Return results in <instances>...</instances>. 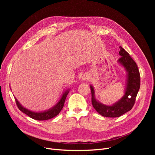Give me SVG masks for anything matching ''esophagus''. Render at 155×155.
<instances>
[{
  "label": "esophagus",
  "mask_w": 155,
  "mask_h": 155,
  "mask_svg": "<svg viewBox=\"0 0 155 155\" xmlns=\"http://www.w3.org/2000/svg\"><path fill=\"white\" fill-rule=\"evenodd\" d=\"M89 79V75H88L87 74H83V76H82V80L83 81H87V80H88Z\"/></svg>",
  "instance_id": "1"
}]
</instances>
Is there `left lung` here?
<instances>
[{"label": "left lung", "mask_w": 155, "mask_h": 155, "mask_svg": "<svg viewBox=\"0 0 155 155\" xmlns=\"http://www.w3.org/2000/svg\"><path fill=\"white\" fill-rule=\"evenodd\" d=\"M120 48L119 54L121 57L118 59V63L125 68L127 73V86L124 96L114 104L107 106L96 100L94 88L92 85L90 86L93 107L100 114L109 118L119 117L132 109L140 87V72L137 63L121 46H120Z\"/></svg>", "instance_id": "left-lung-1"}]
</instances>
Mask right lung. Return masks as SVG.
<instances>
[{"instance_id": "1", "label": "right lung", "mask_w": 155, "mask_h": 155, "mask_svg": "<svg viewBox=\"0 0 155 155\" xmlns=\"http://www.w3.org/2000/svg\"><path fill=\"white\" fill-rule=\"evenodd\" d=\"M69 92V90L66 91L62 96V97H61L60 100L59 102L56 104L54 107L51 108V109L45 111V112H32L28 109H26V108L23 107L21 104L18 101V100L15 97V100L16 101V104L21 111L22 112H24L25 114H27L28 116H30V118L36 120H49L52 118H54L55 116H57L61 110H62L63 107L64 106V104L65 100H66V97L68 95Z\"/></svg>"}]
</instances>
